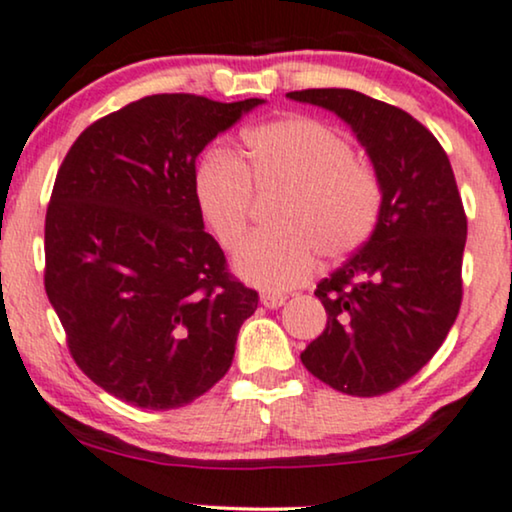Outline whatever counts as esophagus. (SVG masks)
<instances>
[{
    "label": "esophagus",
    "instance_id": "esophagus-1",
    "mask_svg": "<svg viewBox=\"0 0 512 512\" xmlns=\"http://www.w3.org/2000/svg\"><path fill=\"white\" fill-rule=\"evenodd\" d=\"M287 301L285 294H275V292H263L261 294V304L266 308H280Z\"/></svg>",
    "mask_w": 512,
    "mask_h": 512
}]
</instances>
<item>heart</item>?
<instances>
[{
	"instance_id": "obj_1",
	"label": "heart",
	"mask_w": 512,
	"mask_h": 512,
	"mask_svg": "<svg viewBox=\"0 0 512 512\" xmlns=\"http://www.w3.org/2000/svg\"><path fill=\"white\" fill-rule=\"evenodd\" d=\"M244 159L225 149L201 156L192 175L194 204L225 249L242 242L254 189L282 192L275 232L239 246L235 270L251 285L282 292L306 282L318 256L358 251L380 223L384 187L377 170L356 159L342 132L313 118H277L246 130Z\"/></svg>"
}]
</instances>
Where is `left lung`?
Listing matches in <instances>:
<instances>
[{
    "instance_id": "8db88e82",
    "label": "left lung",
    "mask_w": 512,
    "mask_h": 512,
    "mask_svg": "<svg viewBox=\"0 0 512 512\" xmlns=\"http://www.w3.org/2000/svg\"><path fill=\"white\" fill-rule=\"evenodd\" d=\"M287 97L337 113L384 187L377 230L315 289L327 327L301 363L342 394H387L430 361L460 311L468 218L449 156L410 113L356 90Z\"/></svg>"
}]
</instances>
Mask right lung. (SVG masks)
I'll return each instance as SVG.
<instances>
[{"label":"right lung","mask_w":512,"mask_h":512,"mask_svg":"<svg viewBox=\"0 0 512 512\" xmlns=\"http://www.w3.org/2000/svg\"><path fill=\"white\" fill-rule=\"evenodd\" d=\"M263 99L151 94L92 123L44 220V289L73 361L130 406L170 410L230 370L258 294L194 204L197 156Z\"/></svg>","instance_id":"right-lung-1"}]
</instances>
